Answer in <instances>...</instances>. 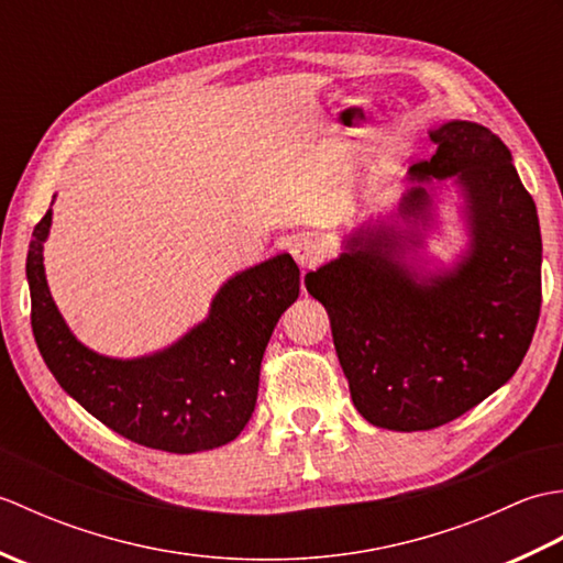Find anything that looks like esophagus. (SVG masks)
<instances>
[{
	"instance_id": "1",
	"label": "esophagus",
	"mask_w": 563,
	"mask_h": 563,
	"mask_svg": "<svg viewBox=\"0 0 563 563\" xmlns=\"http://www.w3.org/2000/svg\"><path fill=\"white\" fill-rule=\"evenodd\" d=\"M290 251H292L295 261L300 263V268H314V266H319L321 258H324L327 246L317 234H300L290 244Z\"/></svg>"
}]
</instances>
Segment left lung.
I'll use <instances>...</instances> for the list:
<instances>
[{
	"label": "left lung",
	"instance_id": "8db88e82",
	"mask_svg": "<svg viewBox=\"0 0 563 563\" xmlns=\"http://www.w3.org/2000/svg\"><path fill=\"white\" fill-rule=\"evenodd\" d=\"M430 140L438 150L411 166L397 210L355 227L339 258L305 275L355 409L404 433L450 423L504 387L542 307L540 220L510 150L472 121L442 123ZM448 177L471 244L452 267L430 269L420 254L434 221L429 184Z\"/></svg>",
	"mask_w": 563,
	"mask_h": 563
}]
</instances>
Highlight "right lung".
<instances>
[{
  "label": "right lung",
  "instance_id": "obj_1",
  "mask_svg": "<svg viewBox=\"0 0 563 563\" xmlns=\"http://www.w3.org/2000/svg\"><path fill=\"white\" fill-rule=\"evenodd\" d=\"M53 210L35 224L26 258L31 327L57 385L118 435L188 454L232 442L254 413L261 361L280 314L300 295V268L278 254L234 273L208 317L166 349L111 357L84 345L45 280L43 244Z\"/></svg>",
  "mask_w": 563,
  "mask_h": 563
}]
</instances>
